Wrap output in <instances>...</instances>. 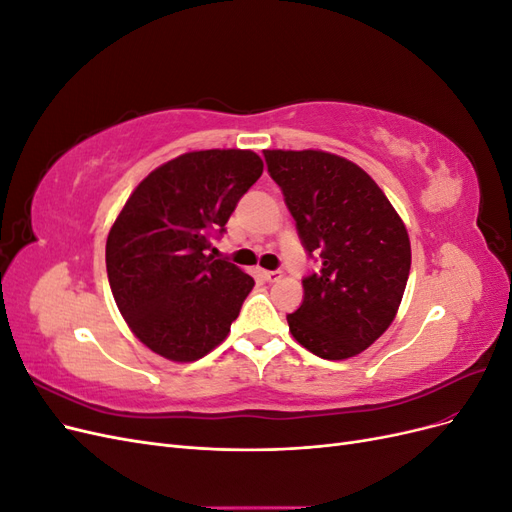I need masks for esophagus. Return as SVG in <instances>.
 <instances>
[{"instance_id":"34e87169","label":"esophagus","mask_w":512,"mask_h":512,"mask_svg":"<svg viewBox=\"0 0 512 512\" xmlns=\"http://www.w3.org/2000/svg\"><path fill=\"white\" fill-rule=\"evenodd\" d=\"M262 277H265L267 282H277L282 277L280 271H262Z\"/></svg>"}]
</instances>
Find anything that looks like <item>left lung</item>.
<instances>
[{
  "mask_svg": "<svg viewBox=\"0 0 512 512\" xmlns=\"http://www.w3.org/2000/svg\"><path fill=\"white\" fill-rule=\"evenodd\" d=\"M305 252L320 271L288 314L292 337L320 359L361 354L391 327L410 275V239L389 198L361 166L335 153L267 149Z\"/></svg>",
  "mask_w": 512,
  "mask_h": 512,
  "instance_id": "1",
  "label": "left lung"
}]
</instances>
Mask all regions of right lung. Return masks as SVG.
Listing matches in <instances>:
<instances>
[{
	"label": "right lung",
	"instance_id": "obj_1",
	"mask_svg": "<svg viewBox=\"0 0 512 512\" xmlns=\"http://www.w3.org/2000/svg\"><path fill=\"white\" fill-rule=\"evenodd\" d=\"M262 175L250 149L190 151L130 194L106 239V273L132 333L168 361L203 359L230 333L254 280L209 254Z\"/></svg>",
	"mask_w": 512,
	"mask_h": 512
}]
</instances>
